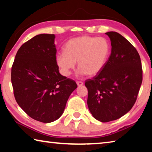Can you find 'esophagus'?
Listing matches in <instances>:
<instances>
[{"mask_svg":"<svg viewBox=\"0 0 152 152\" xmlns=\"http://www.w3.org/2000/svg\"><path fill=\"white\" fill-rule=\"evenodd\" d=\"M76 84H77V85H78V86H80L83 85V82H80V81H77L76 82Z\"/></svg>","mask_w":152,"mask_h":152,"instance_id":"34e87169","label":"esophagus"}]
</instances>
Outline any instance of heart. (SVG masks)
<instances>
[{
  "mask_svg": "<svg viewBox=\"0 0 152 152\" xmlns=\"http://www.w3.org/2000/svg\"><path fill=\"white\" fill-rule=\"evenodd\" d=\"M64 51L56 56V64L62 75L70 76L77 61L79 75L92 76L99 74L106 65L110 45L103 37L81 36L68 41Z\"/></svg>",
  "mask_w": 152,
  "mask_h": 152,
  "instance_id": "b5f03b06",
  "label": "heart"
}]
</instances>
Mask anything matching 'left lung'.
Instances as JSON below:
<instances>
[{"label": "left lung", "instance_id": "left-lung-1", "mask_svg": "<svg viewBox=\"0 0 152 152\" xmlns=\"http://www.w3.org/2000/svg\"><path fill=\"white\" fill-rule=\"evenodd\" d=\"M106 34L111 53L100 73L85 82L90 112L103 123L119 119L132 109L142 82L141 59L136 49L119 33Z\"/></svg>", "mask_w": 152, "mask_h": 152}]
</instances>
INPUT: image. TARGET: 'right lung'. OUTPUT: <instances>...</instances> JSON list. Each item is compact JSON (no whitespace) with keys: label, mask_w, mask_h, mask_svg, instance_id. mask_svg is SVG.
<instances>
[{"label":"right lung","mask_w":152,"mask_h":152,"mask_svg":"<svg viewBox=\"0 0 152 152\" xmlns=\"http://www.w3.org/2000/svg\"><path fill=\"white\" fill-rule=\"evenodd\" d=\"M53 34H39L23 44L15 56L11 82L15 100L32 119L48 123L63 114L77 88L59 72Z\"/></svg>","instance_id":"1"}]
</instances>
